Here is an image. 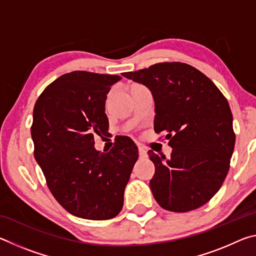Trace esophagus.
I'll return each mask as SVG.
<instances>
[{"label":"esophagus","mask_w":256,"mask_h":256,"mask_svg":"<svg viewBox=\"0 0 256 256\" xmlns=\"http://www.w3.org/2000/svg\"><path fill=\"white\" fill-rule=\"evenodd\" d=\"M138 154H140L141 158H146V150L144 146H138Z\"/></svg>","instance_id":"obj_1"}]
</instances>
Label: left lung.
Returning <instances> with one entry per match:
<instances>
[{
  "label": "left lung",
  "instance_id": "8db88e82",
  "mask_svg": "<svg viewBox=\"0 0 256 256\" xmlns=\"http://www.w3.org/2000/svg\"><path fill=\"white\" fill-rule=\"evenodd\" d=\"M122 76L144 84L154 99V132L166 133L170 159L148 151L156 172L150 188L158 204L188 212L222 188L235 146L227 99L209 78L185 63H158Z\"/></svg>",
  "mask_w": 256,
  "mask_h": 256
}]
</instances>
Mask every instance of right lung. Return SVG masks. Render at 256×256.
I'll list each match as a JSON object with an SVG mask.
<instances>
[{"label":"right lung","instance_id":"1","mask_svg":"<svg viewBox=\"0 0 256 256\" xmlns=\"http://www.w3.org/2000/svg\"><path fill=\"white\" fill-rule=\"evenodd\" d=\"M120 76L74 71L58 78L34 108V159L50 190L71 214L90 220L114 218L138 160V146L122 138L107 152L94 136L108 131L105 102Z\"/></svg>","mask_w":256,"mask_h":256}]
</instances>
